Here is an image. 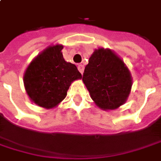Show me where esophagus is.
Returning <instances> with one entry per match:
<instances>
[{
  "instance_id": "obj_1",
  "label": "esophagus",
  "mask_w": 161,
  "mask_h": 161,
  "mask_svg": "<svg viewBox=\"0 0 161 161\" xmlns=\"http://www.w3.org/2000/svg\"><path fill=\"white\" fill-rule=\"evenodd\" d=\"M77 69L79 70V72H80L81 74H83V72H84V66L83 65H78L77 66Z\"/></svg>"
}]
</instances>
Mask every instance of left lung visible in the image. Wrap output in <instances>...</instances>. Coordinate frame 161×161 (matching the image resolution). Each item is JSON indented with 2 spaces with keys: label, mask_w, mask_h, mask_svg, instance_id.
<instances>
[{
  "label": "left lung",
  "mask_w": 161,
  "mask_h": 161,
  "mask_svg": "<svg viewBox=\"0 0 161 161\" xmlns=\"http://www.w3.org/2000/svg\"><path fill=\"white\" fill-rule=\"evenodd\" d=\"M83 82L98 107L104 110L123 105L132 87L130 71L124 61L108 49L99 48L85 68Z\"/></svg>",
  "instance_id": "left-lung-1"
}]
</instances>
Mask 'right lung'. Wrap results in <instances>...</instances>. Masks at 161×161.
<instances>
[{
    "label": "right lung",
    "instance_id": "right-lung-1",
    "mask_svg": "<svg viewBox=\"0 0 161 161\" xmlns=\"http://www.w3.org/2000/svg\"><path fill=\"white\" fill-rule=\"evenodd\" d=\"M63 46H49L34 58L24 75L25 91L36 105L53 108L62 102L73 81L82 75L75 65L67 62L61 50Z\"/></svg>",
    "mask_w": 161,
    "mask_h": 161
}]
</instances>
